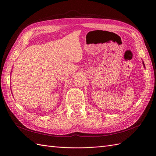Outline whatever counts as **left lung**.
Masks as SVG:
<instances>
[{
	"mask_svg": "<svg viewBox=\"0 0 156 156\" xmlns=\"http://www.w3.org/2000/svg\"><path fill=\"white\" fill-rule=\"evenodd\" d=\"M143 66L145 68V66H144V62H143Z\"/></svg>",
	"mask_w": 156,
	"mask_h": 156,
	"instance_id": "8db88e82",
	"label": "left lung"
}]
</instances>
